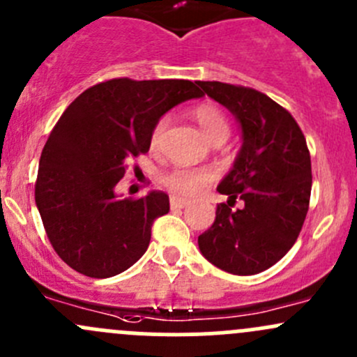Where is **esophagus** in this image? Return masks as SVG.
<instances>
[{"mask_svg": "<svg viewBox=\"0 0 357 357\" xmlns=\"http://www.w3.org/2000/svg\"><path fill=\"white\" fill-rule=\"evenodd\" d=\"M190 202L186 199H178V197H171V208H185Z\"/></svg>", "mask_w": 357, "mask_h": 357, "instance_id": "34e87169", "label": "esophagus"}]
</instances>
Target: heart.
<instances>
[{
	"instance_id": "heart-1",
	"label": "heart",
	"mask_w": 357,
	"mask_h": 357,
	"mask_svg": "<svg viewBox=\"0 0 357 357\" xmlns=\"http://www.w3.org/2000/svg\"><path fill=\"white\" fill-rule=\"evenodd\" d=\"M193 119L211 142H225L229 135V121L226 114L214 103H200L192 110ZM167 129V117L158 119L150 132V149L160 146ZM215 174L207 167H172L162 174V185L176 195H195L214 181Z\"/></svg>"
}]
</instances>
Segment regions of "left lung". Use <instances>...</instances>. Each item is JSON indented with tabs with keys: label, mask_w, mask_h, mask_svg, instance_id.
Instances as JSON below:
<instances>
[{
	"label": "left lung",
	"mask_w": 357,
	"mask_h": 357,
	"mask_svg": "<svg viewBox=\"0 0 357 357\" xmlns=\"http://www.w3.org/2000/svg\"><path fill=\"white\" fill-rule=\"evenodd\" d=\"M236 115L243 145L218 186L228 195L211 228L199 236L204 257L231 275H257L280 261L297 240L311 199V155L304 132L282 105L257 89L197 81ZM236 199L245 206L233 209Z\"/></svg>",
	"instance_id": "obj_1"
}]
</instances>
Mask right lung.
Returning a JSON list of instances; mask_svg holds the SVG:
<instances>
[{"label": "right lung", "instance_id": "obj_1", "mask_svg": "<svg viewBox=\"0 0 357 357\" xmlns=\"http://www.w3.org/2000/svg\"><path fill=\"white\" fill-rule=\"evenodd\" d=\"M186 79H109L82 91L52 129L39 158L36 205L59 257L89 278L131 268L149 248L169 197L115 195L128 162L150 150V132L178 103L200 98Z\"/></svg>", "mask_w": 357, "mask_h": 357}]
</instances>
